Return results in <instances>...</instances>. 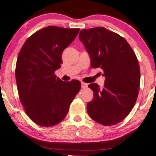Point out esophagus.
Wrapping results in <instances>:
<instances>
[{"mask_svg": "<svg viewBox=\"0 0 156 156\" xmlns=\"http://www.w3.org/2000/svg\"><path fill=\"white\" fill-rule=\"evenodd\" d=\"M87 87V83H85L83 82H81V87L82 88H86Z\"/></svg>", "mask_w": 156, "mask_h": 156, "instance_id": "34e87169", "label": "esophagus"}]
</instances>
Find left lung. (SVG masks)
Instances as JSON below:
<instances>
[{
  "label": "left lung",
  "instance_id": "obj_1",
  "mask_svg": "<svg viewBox=\"0 0 156 156\" xmlns=\"http://www.w3.org/2000/svg\"><path fill=\"white\" fill-rule=\"evenodd\" d=\"M79 39L92 68H100L104 87L88 85L94 99L87 104L90 117L101 125H113L127 117L139 94L140 69L135 53L124 38L104 27L81 30Z\"/></svg>",
  "mask_w": 156,
  "mask_h": 156
}]
</instances>
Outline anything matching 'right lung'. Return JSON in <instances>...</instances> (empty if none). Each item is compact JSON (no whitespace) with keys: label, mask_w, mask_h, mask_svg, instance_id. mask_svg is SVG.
<instances>
[{"label":"right lung","mask_w":156,"mask_h":156,"mask_svg":"<svg viewBox=\"0 0 156 156\" xmlns=\"http://www.w3.org/2000/svg\"><path fill=\"white\" fill-rule=\"evenodd\" d=\"M80 29L47 27L29 37L19 53L15 69L19 95L28 116L43 127L58 124L68 113L80 82H64L55 75L64 49Z\"/></svg>","instance_id":"1"}]
</instances>
